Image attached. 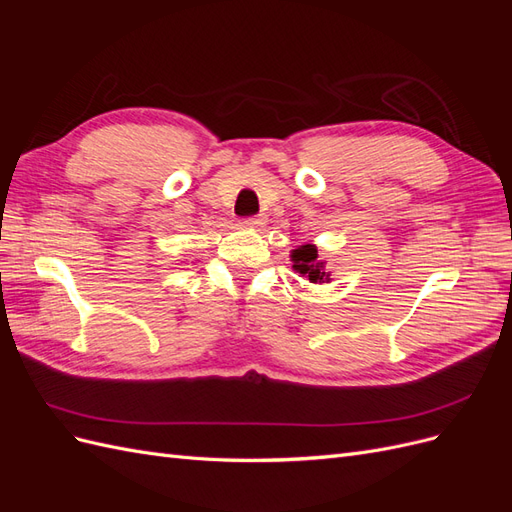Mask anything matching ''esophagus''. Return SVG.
Instances as JSON below:
<instances>
[{
  "label": "esophagus",
  "mask_w": 512,
  "mask_h": 512,
  "mask_svg": "<svg viewBox=\"0 0 512 512\" xmlns=\"http://www.w3.org/2000/svg\"><path fill=\"white\" fill-rule=\"evenodd\" d=\"M245 224L247 226H250V228H262V226H265L267 224V218H265V215H254V218H250V220H245Z\"/></svg>",
  "instance_id": "1"
}]
</instances>
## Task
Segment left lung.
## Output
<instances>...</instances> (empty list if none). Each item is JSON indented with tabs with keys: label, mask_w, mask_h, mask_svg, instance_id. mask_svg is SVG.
<instances>
[{
	"label": "left lung",
	"mask_w": 512,
	"mask_h": 512,
	"mask_svg": "<svg viewBox=\"0 0 512 512\" xmlns=\"http://www.w3.org/2000/svg\"><path fill=\"white\" fill-rule=\"evenodd\" d=\"M292 269L299 273L305 280L312 284H329L331 282V271L327 269V260L318 258L316 245H299L297 250L290 252Z\"/></svg>",
	"instance_id": "left-lung-1"
}]
</instances>
